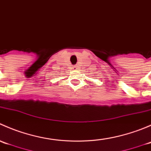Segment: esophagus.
<instances>
[{"label": "esophagus", "mask_w": 151, "mask_h": 151, "mask_svg": "<svg viewBox=\"0 0 151 151\" xmlns=\"http://www.w3.org/2000/svg\"><path fill=\"white\" fill-rule=\"evenodd\" d=\"M79 66H78V65H74V69H75V70H77V68H77V67H78Z\"/></svg>", "instance_id": "34e87169"}]
</instances>
